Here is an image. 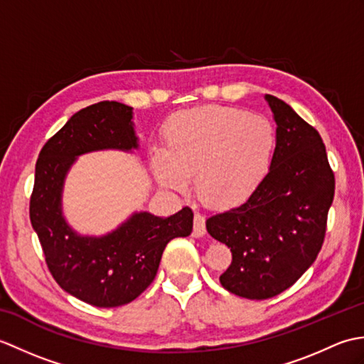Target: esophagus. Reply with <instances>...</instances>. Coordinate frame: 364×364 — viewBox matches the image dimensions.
<instances>
[{"label":"esophagus","instance_id":"obj_1","mask_svg":"<svg viewBox=\"0 0 364 364\" xmlns=\"http://www.w3.org/2000/svg\"><path fill=\"white\" fill-rule=\"evenodd\" d=\"M206 233V225H205V218L202 214L196 213L194 215V230H192V235L196 237L203 236Z\"/></svg>","mask_w":364,"mask_h":364}]
</instances>
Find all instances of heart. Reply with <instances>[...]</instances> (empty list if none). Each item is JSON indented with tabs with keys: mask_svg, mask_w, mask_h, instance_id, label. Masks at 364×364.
<instances>
[{
	"mask_svg": "<svg viewBox=\"0 0 364 364\" xmlns=\"http://www.w3.org/2000/svg\"><path fill=\"white\" fill-rule=\"evenodd\" d=\"M275 145L274 125L262 115L230 106H200L167 120L164 149L150 151V164L164 188L181 191L194 176L202 202L230 206L264 181Z\"/></svg>",
	"mask_w": 364,
	"mask_h": 364,
	"instance_id": "heart-1",
	"label": "heart"
}]
</instances>
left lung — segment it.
I'll return each mask as SVG.
<instances>
[{
    "label": "left lung",
    "instance_id": "1",
    "mask_svg": "<svg viewBox=\"0 0 364 364\" xmlns=\"http://www.w3.org/2000/svg\"><path fill=\"white\" fill-rule=\"evenodd\" d=\"M264 98L277 123L269 173L242 203L206 219L208 233L233 255L220 284L252 300L275 297L313 264L335 196L318 131L280 98Z\"/></svg>",
    "mask_w": 364,
    "mask_h": 364
}]
</instances>
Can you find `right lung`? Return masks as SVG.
<instances>
[{
  "instance_id": "add662e5",
  "label": "right lung",
  "mask_w": 364,
  "mask_h": 364,
  "mask_svg": "<svg viewBox=\"0 0 364 364\" xmlns=\"http://www.w3.org/2000/svg\"><path fill=\"white\" fill-rule=\"evenodd\" d=\"M137 149L133 107L100 102L72 115L43 145L36 164L29 218L46 264L60 288L94 306H122L141 296L156 277L166 245L192 233L194 214L188 206L170 218L136 211L102 236L80 235L67 222L64 184L76 159Z\"/></svg>"
}]
</instances>
